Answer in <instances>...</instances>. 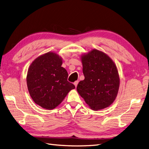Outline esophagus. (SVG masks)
Instances as JSON below:
<instances>
[{
  "label": "esophagus",
  "mask_w": 149,
  "mask_h": 149,
  "mask_svg": "<svg viewBox=\"0 0 149 149\" xmlns=\"http://www.w3.org/2000/svg\"><path fill=\"white\" fill-rule=\"evenodd\" d=\"M78 83H79L78 81H76L74 83V86H75V87H76V88L77 87V85H78Z\"/></svg>",
  "instance_id": "esophagus-1"
}]
</instances>
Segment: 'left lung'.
I'll return each mask as SVG.
<instances>
[{"mask_svg":"<svg viewBox=\"0 0 149 149\" xmlns=\"http://www.w3.org/2000/svg\"><path fill=\"white\" fill-rule=\"evenodd\" d=\"M84 79L77 91L91 109L111 105L118 95L120 78L114 62L105 53L93 49L81 56Z\"/></svg>","mask_w":149,"mask_h":149,"instance_id":"8db88e82","label":"left lung"}]
</instances>
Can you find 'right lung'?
Wrapping results in <instances>:
<instances>
[{"mask_svg":"<svg viewBox=\"0 0 149 149\" xmlns=\"http://www.w3.org/2000/svg\"><path fill=\"white\" fill-rule=\"evenodd\" d=\"M62 63L61 56L49 52L35 59L28 69L26 84L30 95L44 109H53L75 88L67 81L68 74Z\"/></svg>","mask_w":149,"mask_h":149,"instance_id":"add662e5","label":"right lung"}]
</instances>
